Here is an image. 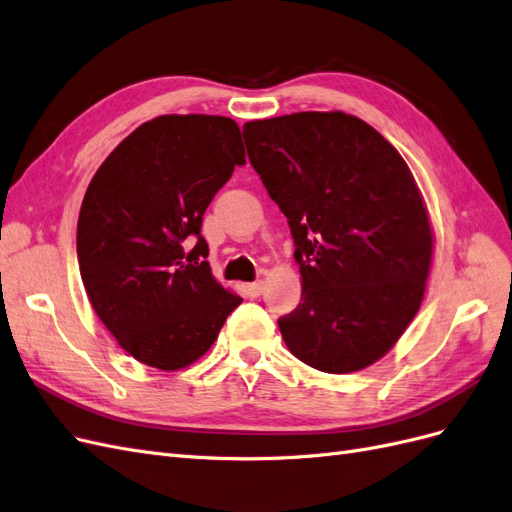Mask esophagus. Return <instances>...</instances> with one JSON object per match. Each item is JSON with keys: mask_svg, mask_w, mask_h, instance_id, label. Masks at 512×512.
<instances>
[{"mask_svg": "<svg viewBox=\"0 0 512 512\" xmlns=\"http://www.w3.org/2000/svg\"><path fill=\"white\" fill-rule=\"evenodd\" d=\"M243 290H245L247 297L256 299V297H260V294H262V282H252V284H245V286H243Z\"/></svg>", "mask_w": 512, "mask_h": 512, "instance_id": "1", "label": "esophagus"}]
</instances>
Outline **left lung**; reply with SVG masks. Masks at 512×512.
Wrapping results in <instances>:
<instances>
[{"instance_id": "obj_1", "label": "left lung", "mask_w": 512, "mask_h": 512, "mask_svg": "<svg viewBox=\"0 0 512 512\" xmlns=\"http://www.w3.org/2000/svg\"><path fill=\"white\" fill-rule=\"evenodd\" d=\"M243 138L297 247L301 303L277 320L288 350L327 374L369 367L414 320L433 258L406 160L342 111L247 121Z\"/></svg>"}]
</instances>
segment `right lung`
I'll list each match as a JSON object with an SVG mask.
<instances>
[{
    "label": "right lung",
    "instance_id": "right-lung-1",
    "mask_svg": "<svg viewBox=\"0 0 512 512\" xmlns=\"http://www.w3.org/2000/svg\"><path fill=\"white\" fill-rule=\"evenodd\" d=\"M245 164L241 130L220 115H160L111 151L85 192L76 254L91 307L136 361H198L243 299L215 280L203 215Z\"/></svg>",
    "mask_w": 512,
    "mask_h": 512
}]
</instances>
